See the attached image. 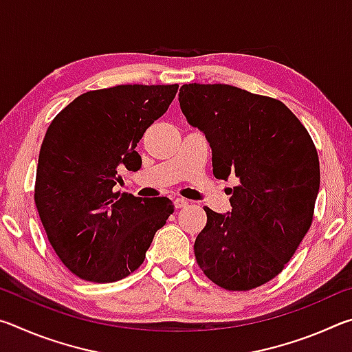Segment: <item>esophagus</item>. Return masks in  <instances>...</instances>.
I'll return each instance as SVG.
<instances>
[{"label": "esophagus", "mask_w": 352, "mask_h": 352, "mask_svg": "<svg viewBox=\"0 0 352 352\" xmlns=\"http://www.w3.org/2000/svg\"><path fill=\"white\" fill-rule=\"evenodd\" d=\"M174 204H175V208H184V206H188V200H184L182 197H177L174 200Z\"/></svg>", "instance_id": "1"}]
</instances>
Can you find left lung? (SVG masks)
<instances>
[{
    "label": "left lung",
    "instance_id": "obj_1",
    "mask_svg": "<svg viewBox=\"0 0 352 352\" xmlns=\"http://www.w3.org/2000/svg\"><path fill=\"white\" fill-rule=\"evenodd\" d=\"M178 102L210 142L216 178H236L233 210L206 211L194 243L200 269L228 290L275 278L312 223L320 188L317 148L281 100L225 83H186Z\"/></svg>",
    "mask_w": 352,
    "mask_h": 352
}]
</instances>
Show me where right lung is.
Returning <instances> with one entry per match:
<instances>
[{"instance_id":"obj_1","label":"right lung","mask_w":352,"mask_h":352,"mask_svg":"<svg viewBox=\"0 0 352 352\" xmlns=\"http://www.w3.org/2000/svg\"><path fill=\"white\" fill-rule=\"evenodd\" d=\"M177 90L174 83L83 93L47 129L34 199L52 248L79 278L113 283L130 275L174 211L168 197L146 200L113 188L119 172L141 168L135 147Z\"/></svg>"}]
</instances>
